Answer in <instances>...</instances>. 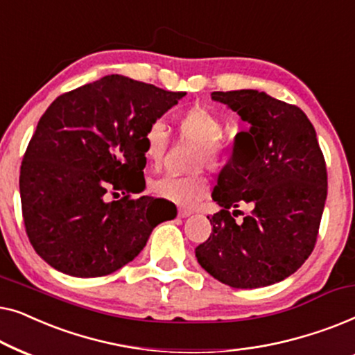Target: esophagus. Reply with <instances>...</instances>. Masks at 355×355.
I'll return each instance as SVG.
<instances>
[{
    "instance_id": "1",
    "label": "esophagus",
    "mask_w": 355,
    "mask_h": 355,
    "mask_svg": "<svg viewBox=\"0 0 355 355\" xmlns=\"http://www.w3.org/2000/svg\"><path fill=\"white\" fill-rule=\"evenodd\" d=\"M178 215L181 216V218H186V216H189V215H192V211H191V210H186V208H179Z\"/></svg>"
}]
</instances>
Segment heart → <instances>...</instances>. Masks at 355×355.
I'll use <instances>...</instances> for the list:
<instances>
[{
    "mask_svg": "<svg viewBox=\"0 0 355 355\" xmlns=\"http://www.w3.org/2000/svg\"><path fill=\"white\" fill-rule=\"evenodd\" d=\"M176 135L179 140L196 148L192 168L205 166L213 173H221L232 158V145L223 135V123L216 114L203 106L184 110L176 118ZM169 145V134L163 123L155 121L144 134V155L152 166L163 162ZM150 191L163 200L179 207H193L208 196L210 182L205 174L197 171L187 176L164 174L150 182Z\"/></svg>",
    "mask_w": 355,
    "mask_h": 355,
    "instance_id": "obj_1",
    "label": "heart"
}]
</instances>
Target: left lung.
Returning a JSON list of instances; mask_svg holds the SVG:
<instances>
[{
    "instance_id": "obj_1",
    "label": "left lung",
    "mask_w": 355,
    "mask_h": 355,
    "mask_svg": "<svg viewBox=\"0 0 355 355\" xmlns=\"http://www.w3.org/2000/svg\"><path fill=\"white\" fill-rule=\"evenodd\" d=\"M247 123L218 178L211 234L196 249L202 268L237 289L263 288L297 271L317 244L328 193L327 163L299 106L257 90L213 92ZM250 205L243 215L236 208ZM237 214L245 216L239 222Z\"/></svg>"
}]
</instances>
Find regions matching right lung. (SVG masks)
I'll list each match as a JSON object with an SVG mask.
<instances>
[{"label":"right lung","instance_id":"add662e5","mask_svg":"<svg viewBox=\"0 0 355 355\" xmlns=\"http://www.w3.org/2000/svg\"><path fill=\"white\" fill-rule=\"evenodd\" d=\"M184 95L111 74L48 106L19 176L26 232L48 265L79 278L111 275L176 216L174 203L132 193L145 187V130Z\"/></svg>","mask_w":355,"mask_h":355}]
</instances>
